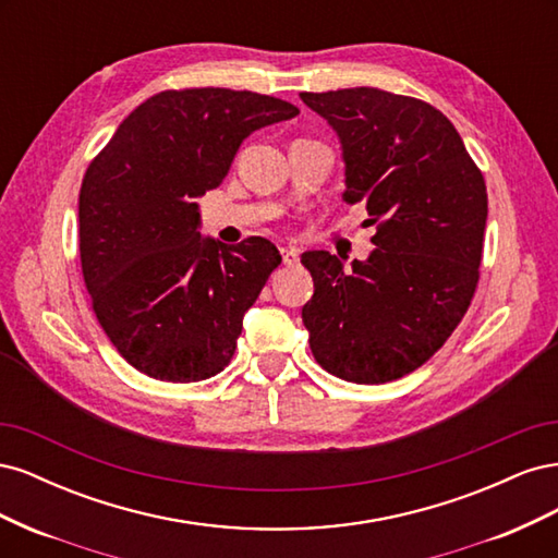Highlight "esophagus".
I'll return each instance as SVG.
<instances>
[{"instance_id":"esophagus-1","label":"esophagus","mask_w":558,"mask_h":558,"mask_svg":"<svg viewBox=\"0 0 558 558\" xmlns=\"http://www.w3.org/2000/svg\"><path fill=\"white\" fill-rule=\"evenodd\" d=\"M281 258H283V265H298V251L293 246H281Z\"/></svg>"}]
</instances>
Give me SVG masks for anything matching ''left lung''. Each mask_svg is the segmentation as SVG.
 <instances>
[{
  "label": "left lung",
  "mask_w": 558,
  "mask_h": 558,
  "mask_svg": "<svg viewBox=\"0 0 558 558\" xmlns=\"http://www.w3.org/2000/svg\"><path fill=\"white\" fill-rule=\"evenodd\" d=\"M342 146L347 205L377 223L373 253L344 263L305 251L314 295L302 307L320 367L356 384L414 373L440 349L475 295L486 185L449 118L379 88L300 93Z\"/></svg>",
  "instance_id": "1"
}]
</instances>
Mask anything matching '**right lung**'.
<instances>
[{
	"label": "right lung",
	"mask_w": 558,
	"mask_h": 558,
	"mask_svg": "<svg viewBox=\"0 0 558 558\" xmlns=\"http://www.w3.org/2000/svg\"><path fill=\"white\" fill-rule=\"evenodd\" d=\"M298 113L251 90H165L90 162L78 195L83 279L99 326L140 373L185 384L230 363L281 256L265 238H202L195 199L228 177L248 134Z\"/></svg>",
	"instance_id": "right-lung-1"
}]
</instances>
